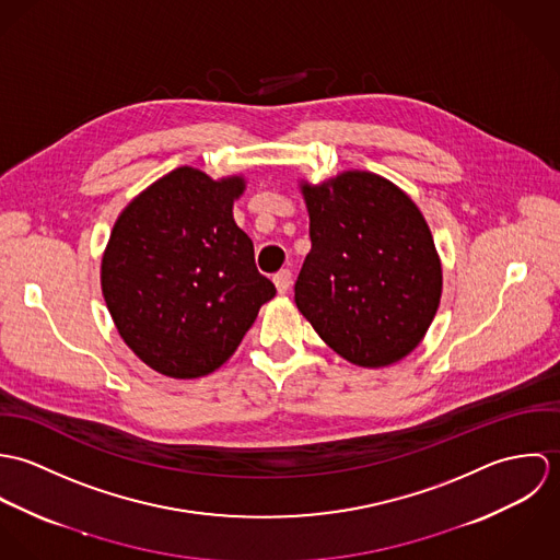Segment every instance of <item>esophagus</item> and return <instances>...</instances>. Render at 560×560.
Masks as SVG:
<instances>
[{"label": "esophagus", "mask_w": 560, "mask_h": 560, "mask_svg": "<svg viewBox=\"0 0 560 560\" xmlns=\"http://www.w3.org/2000/svg\"><path fill=\"white\" fill-rule=\"evenodd\" d=\"M291 282H293V278H291V271H289V269H280V271L273 276V284H276L278 293H287V291L291 289Z\"/></svg>", "instance_id": "34e87169"}]
</instances>
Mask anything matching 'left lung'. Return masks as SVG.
Instances as JSON below:
<instances>
[{
    "instance_id": "1",
    "label": "left lung",
    "mask_w": 560,
    "mask_h": 560,
    "mask_svg": "<svg viewBox=\"0 0 560 560\" xmlns=\"http://www.w3.org/2000/svg\"><path fill=\"white\" fill-rule=\"evenodd\" d=\"M302 194L313 247L295 282L300 313L351 364L399 362L424 338L442 298V265L420 209L362 170L302 183Z\"/></svg>"
}]
</instances>
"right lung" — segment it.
Masks as SVG:
<instances>
[{
    "instance_id": "obj_1",
    "label": "right lung",
    "mask_w": 560,
    "mask_h": 560,
    "mask_svg": "<svg viewBox=\"0 0 560 560\" xmlns=\"http://www.w3.org/2000/svg\"><path fill=\"white\" fill-rule=\"evenodd\" d=\"M243 176L213 180L183 165L118 215L101 260L107 311L153 371L194 380L220 369L276 295L233 220Z\"/></svg>"
}]
</instances>
